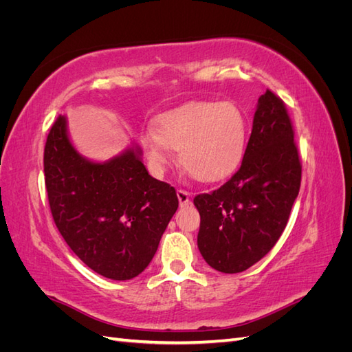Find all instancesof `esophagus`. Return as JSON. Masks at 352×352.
I'll list each match as a JSON object with an SVG mask.
<instances>
[{"mask_svg": "<svg viewBox=\"0 0 352 352\" xmlns=\"http://www.w3.org/2000/svg\"><path fill=\"white\" fill-rule=\"evenodd\" d=\"M190 194L186 192L184 189H179L177 190V199H179V206L180 207H188L190 204V199H189Z\"/></svg>", "mask_w": 352, "mask_h": 352, "instance_id": "obj_1", "label": "esophagus"}]
</instances>
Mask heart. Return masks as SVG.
Returning <instances> with one entry per match:
<instances>
[{
	"instance_id": "heart-1",
	"label": "heart",
	"mask_w": 352,
	"mask_h": 352,
	"mask_svg": "<svg viewBox=\"0 0 352 352\" xmlns=\"http://www.w3.org/2000/svg\"><path fill=\"white\" fill-rule=\"evenodd\" d=\"M247 122L238 105L229 101H195L163 114L157 131L141 133L145 154L157 172L179 163L199 182L212 184L229 176L243 155Z\"/></svg>"
}]
</instances>
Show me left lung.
I'll return each instance as SVG.
<instances>
[{
  "mask_svg": "<svg viewBox=\"0 0 352 352\" xmlns=\"http://www.w3.org/2000/svg\"><path fill=\"white\" fill-rule=\"evenodd\" d=\"M301 163L285 104L272 91L258 98L238 172L211 194H199L198 250L212 269L241 273L260 261L289 220L300 192Z\"/></svg>",
  "mask_w": 352,
  "mask_h": 352,
  "instance_id": "obj_1",
  "label": "left lung"
}]
</instances>
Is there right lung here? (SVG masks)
I'll list each match as a JSON object with an SVG mask.
<instances>
[{"mask_svg":"<svg viewBox=\"0 0 352 352\" xmlns=\"http://www.w3.org/2000/svg\"><path fill=\"white\" fill-rule=\"evenodd\" d=\"M44 173L56 226L89 269L113 280L146 269L179 201L173 186L148 175L140 146L94 162L74 148L66 116H58L47 138Z\"/></svg>","mask_w":352,"mask_h":352,"instance_id":"1","label":"right lung"}]
</instances>
